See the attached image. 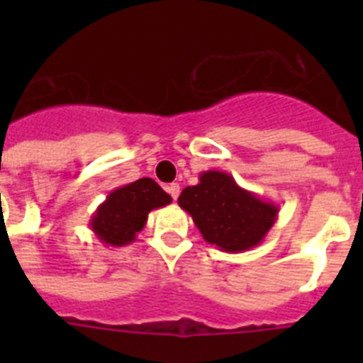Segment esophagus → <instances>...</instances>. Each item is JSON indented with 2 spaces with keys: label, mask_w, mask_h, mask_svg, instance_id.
I'll use <instances>...</instances> for the list:
<instances>
[{
  "label": "esophagus",
  "mask_w": 363,
  "mask_h": 363,
  "mask_svg": "<svg viewBox=\"0 0 363 363\" xmlns=\"http://www.w3.org/2000/svg\"><path fill=\"white\" fill-rule=\"evenodd\" d=\"M167 192L171 194L172 200H176V198L179 196V185L178 184H169V185H167Z\"/></svg>",
  "instance_id": "esophagus-1"
}]
</instances>
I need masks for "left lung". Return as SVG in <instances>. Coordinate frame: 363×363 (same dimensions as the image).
I'll use <instances>...</instances> for the list:
<instances>
[{"label": "left lung", "mask_w": 363, "mask_h": 363, "mask_svg": "<svg viewBox=\"0 0 363 363\" xmlns=\"http://www.w3.org/2000/svg\"><path fill=\"white\" fill-rule=\"evenodd\" d=\"M178 205L191 214L207 243L220 251L243 252L259 245L278 220V207L236 184L223 171H203L185 187Z\"/></svg>", "instance_id": "left-lung-1"}]
</instances>
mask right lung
<instances>
[{
    "label": "right lung",
    "instance_id": "1",
    "mask_svg": "<svg viewBox=\"0 0 363 363\" xmlns=\"http://www.w3.org/2000/svg\"><path fill=\"white\" fill-rule=\"evenodd\" d=\"M172 198L152 178H140L108 192L91 216L89 227L105 245H129L147 223L149 213L165 207Z\"/></svg>",
    "mask_w": 363,
    "mask_h": 363
}]
</instances>
